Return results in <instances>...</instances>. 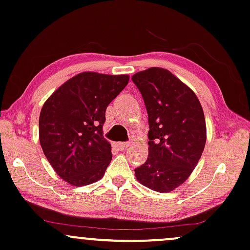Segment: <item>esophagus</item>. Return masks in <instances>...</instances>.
Masks as SVG:
<instances>
[{"instance_id":"obj_1","label":"esophagus","mask_w":250,"mask_h":250,"mask_svg":"<svg viewBox=\"0 0 250 250\" xmlns=\"http://www.w3.org/2000/svg\"><path fill=\"white\" fill-rule=\"evenodd\" d=\"M115 146L119 148V150H127V148L130 146V143L128 142H119V143L115 144Z\"/></svg>"}]
</instances>
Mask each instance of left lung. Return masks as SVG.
I'll list each match as a JSON object with an SVG mask.
<instances>
[{
	"instance_id": "obj_1",
	"label": "left lung",
	"mask_w": 250,
	"mask_h": 250,
	"mask_svg": "<svg viewBox=\"0 0 250 250\" xmlns=\"http://www.w3.org/2000/svg\"><path fill=\"white\" fill-rule=\"evenodd\" d=\"M148 116V157L135 168L142 185L168 192L182 185L197 165L207 141L204 113L196 94L163 68L131 77Z\"/></svg>"
}]
</instances>
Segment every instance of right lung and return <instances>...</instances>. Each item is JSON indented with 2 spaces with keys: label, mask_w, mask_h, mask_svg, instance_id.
Listing matches in <instances>:
<instances>
[{
  "label": "right lung",
  "mask_w": 250,
  "mask_h": 250,
  "mask_svg": "<svg viewBox=\"0 0 250 250\" xmlns=\"http://www.w3.org/2000/svg\"><path fill=\"white\" fill-rule=\"evenodd\" d=\"M129 82L128 75L82 72L61 85L43 104L39 140L55 172L72 186L100 180L112 160L104 138L106 108Z\"/></svg>",
  "instance_id": "right-lung-1"
}]
</instances>
